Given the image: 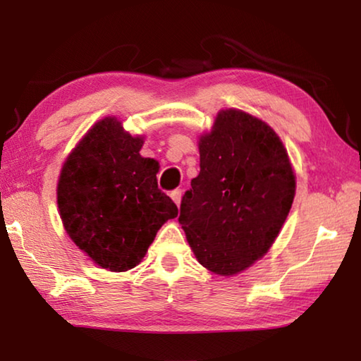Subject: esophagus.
I'll list each match as a JSON object with an SVG mask.
<instances>
[{
  "label": "esophagus",
  "mask_w": 361,
  "mask_h": 361,
  "mask_svg": "<svg viewBox=\"0 0 361 361\" xmlns=\"http://www.w3.org/2000/svg\"><path fill=\"white\" fill-rule=\"evenodd\" d=\"M181 195H183L181 189H175V191L170 192V197L173 199V202L176 204V207H180V204H181Z\"/></svg>",
  "instance_id": "34e87169"
}]
</instances>
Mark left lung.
Listing matches in <instances>:
<instances>
[{"instance_id": "1", "label": "left lung", "mask_w": 361, "mask_h": 361, "mask_svg": "<svg viewBox=\"0 0 361 361\" xmlns=\"http://www.w3.org/2000/svg\"><path fill=\"white\" fill-rule=\"evenodd\" d=\"M200 172L178 221L195 258L223 277L245 271L276 242L296 176L271 126L242 109H221L199 138Z\"/></svg>"}]
</instances>
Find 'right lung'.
Segmentation results:
<instances>
[{"label": "right lung", "instance_id": "1", "mask_svg": "<svg viewBox=\"0 0 361 361\" xmlns=\"http://www.w3.org/2000/svg\"><path fill=\"white\" fill-rule=\"evenodd\" d=\"M143 140L108 116L79 140L60 170L57 205L66 234L113 272L140 264L161 226L178 215L157 188L159 162L140 154Z\"/></svg>", "mask_w": 361, "mask_h": 361}]
</instances>
